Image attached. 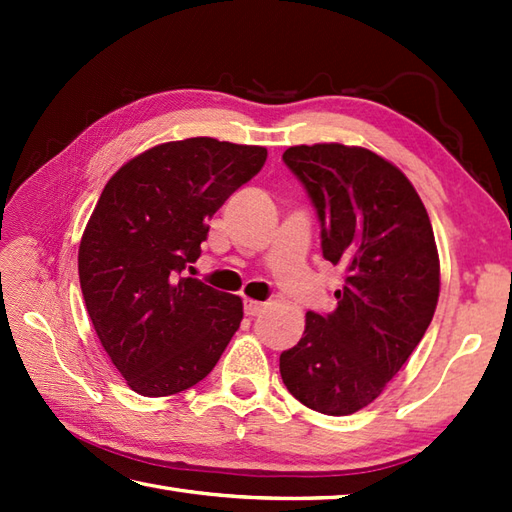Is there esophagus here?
Segmentation results:
<instances>
[{"label":"esophagus","instance_id":"obj_1","mask_svg":"<svg viewBox=\"0 0 512 512\" xmlns=\"http://www.w3.org/2000/svg\"><path fill=\"white\" fill-rule=\"evenodd\" d=\"M264 310V303L253 301V299H246L244 301V314L246 317H257V314H262Z\"/></svg>","mask_w":512,"mask_h":512}]
</instances>
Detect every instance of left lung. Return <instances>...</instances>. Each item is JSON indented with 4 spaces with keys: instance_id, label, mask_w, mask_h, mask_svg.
I'll return each instance as SVG.
<instances>
[{
    "instance_id": "left-lung-1",
    "label": "left lung",
    "mask_w": 512,
    "mask_h": 512,
    "mask_svg": "<svg viewBox=\"0 0 512 512\" xmlns=\"http://www.w3.org/2000/svg\"><path fill=\"white\" fill-rule=\"evenodd\" d=\"M321 222V250L343 270L330 314H306L299 343L279 356L303 405L347 416L380 396L422 341L440 295L427 209L398 167L363 147L284 151Z\"/></svg>"
}]
</instances>
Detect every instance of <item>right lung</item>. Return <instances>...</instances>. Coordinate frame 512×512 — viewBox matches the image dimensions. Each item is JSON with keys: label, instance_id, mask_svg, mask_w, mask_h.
Segmentation results:
<instances>
[{"label": "right lung", "instance_id": "1", "mask_svg": "<svg viewBox=\"0 0 512 512\" xmlns=\"http://www.w3.org/2000/svg\"><path fill=\"white\" fill-rule=\"evenodd\" d=\"M255 145L187 138L118 169L79 246L85 308L107 356L143 396L198 385L242 321V299L184 277L209 217L262 171Z\"/></svg>", "mask_w": 512, "mask_h": 512}]
</instances>
